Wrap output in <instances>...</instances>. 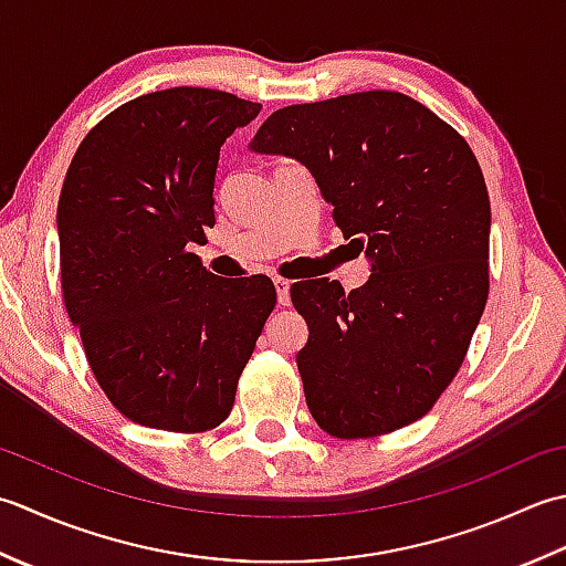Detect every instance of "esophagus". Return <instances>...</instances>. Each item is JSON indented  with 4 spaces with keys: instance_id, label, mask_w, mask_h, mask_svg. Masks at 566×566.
<instances>
[{
    "instance_id": "34e87169",
    "label": "esophagus",
    "mask_w": 566,
    "mask_h": 566,
    "mask_svg": "<svg viewBox=\"0 0 566 566\" xmlns=\"http://www.w3.org/2000/svg\"><path fill=\"white\" fill-rule=\"evenodd\" d=\"M273 285H275V291H279V303H281L283 307L291 305V281L273 279Z\"/></svg>"
}]
</instances>
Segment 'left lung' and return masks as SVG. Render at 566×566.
<instances>
[{
	"mask_svg": "<svg viewBox=\"0 0 566 566\" xmlns=\"http://www.w3.org/2000/svg\"><path fill=\"white\" fill-rule=\"evenodd\" d=\"M251 151L305 164L371 279L291 287L310 337L297 354L307 408L339 440L420 420L452 384L489 300L491 202L479 160L420 102L368 90L291 105Z\"/></svg>",
	"mask_w": 566,
	"mask_h": 566,
	"instance_id": "1",
	"label": "left lung"
}]
</instances>
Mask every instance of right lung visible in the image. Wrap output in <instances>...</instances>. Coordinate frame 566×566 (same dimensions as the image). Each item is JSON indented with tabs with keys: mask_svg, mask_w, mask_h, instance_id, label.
<instances>
[{
	"mask_svg": "<svg viewBox=\"0 0 566 566\" xmlns=\"http://www.w3.org/2000/svg\"><path fill=\"white\" fill-rule=\"evenodd\" d=\"M259 112L222 90L148 92L92 126L65 172L67 317L112 406L146 428L222 424L275 307L269 275L217 279L190 251L214 227L219 148Z\"/></svg>",
	"mask_w": 566,
	"mask_h": 566,
	"instance_id": "obj_1",
	"label": "right lung"
}]
</instances>
